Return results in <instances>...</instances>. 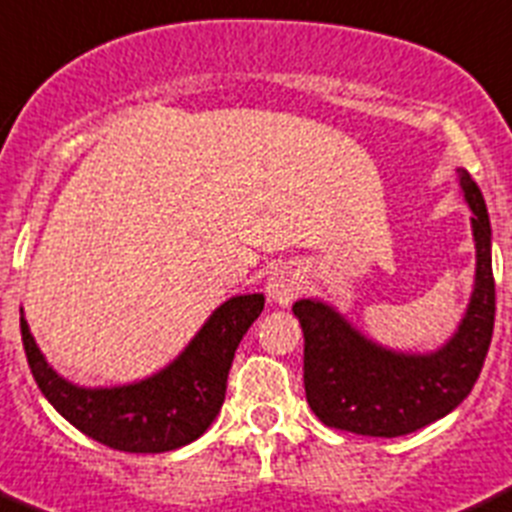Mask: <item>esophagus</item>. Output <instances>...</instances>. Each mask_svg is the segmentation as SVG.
I'll use <instances>...</instances> for the list:
<instances>
[{"instance_id": "34e87169", "label": "esophagus", "mask_w": 512, "mask_h": 512, "mask_svg": "<svg viewBox=\"0 0 512 512\" xmlns=\"http://www.w3.org/2000/svg\"><path fill=\"white\" fill-rule=\"evenodd\" d=\"M267 298L278 305H290L298 293L303 290V275L298 267L293 265H280L270 272L267 278Z\"/></svg>"}]
</instances>
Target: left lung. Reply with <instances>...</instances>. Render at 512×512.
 <instances>
[{"mask_svg": "<svg viewBox=\"0 0 512 512\" xmlns=\"http://www.w3.org/2000/svg\"><path fill=\"white\" fill-rule=\"evenodd\" d=\"M460 189L472 209L475 288L455 336L429 353L379 346L323 300L293 305L305 336V399L326 427L364 437L417 432L460 407L485 364L495 326L490 217L472 176L460 169Z\"/></svg>", "mask_w": 512, "mask_h": 512, "instance_id": "1", "label": "left lung"}]
</instances>
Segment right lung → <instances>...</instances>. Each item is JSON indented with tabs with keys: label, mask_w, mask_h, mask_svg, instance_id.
Masks as SVG:
<instances>
[{
	"label": "right lung",
	"mask_w": 512,
	"mask_h": 512,
	"mask_svg": "<svg viewBox=\"0 0 512 512\" xmlns=\"http://www.w3.org/2000/svg\"><path fill=\"white\" fill-rule=\"evenodd\" d=\"M262 308V293L234 295L209 315L169 366L133 384L98 389L62 379L47 364L22 310L19 328L32 376L62 417L105 447L154 455L194 442L217 419L234 351Z\"/></svg>",
	"instance_id": "1"
}]
</instances>
